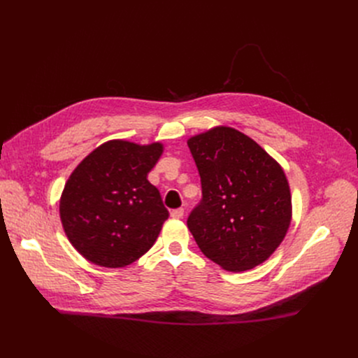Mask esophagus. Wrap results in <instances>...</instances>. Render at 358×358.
<instances>
[{
    "label": "esophagus",
    "mask_w": 358,
    "mask_h": 358,
    "mask_svg": "<svg viewBox=\"0 0 358 358\" xmlns=\"http://www.w3.org/2000/svg\"><path fill=\"white\" fill-rule=\"evenodd\" d=\"M184 216V209H174L173 212H171V217H174V219H181Z\"/></svg>",
    "instance_id": "34e87169"
}]
</instances>
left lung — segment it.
Returning a JSON list of instances; mask_svg holds the SVG:
<instances>
[{"label":"left lung","mask_w":358,"mask_h":358,"mask_svg":"<svg viewBox=\"0 0 358 358\" xmlns=\"http://www.w3.org/2000/svg\"><path fill=\"white\" fill-rule=\"evenodd\" d=\"M187 145L201 182V200L187 217L199 248L229 271L264 262L286 236L292 219L285 171L232 127H215Z\"/></svg>","instance_id":"left-lung-1"}]
</instances>
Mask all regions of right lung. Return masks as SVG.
<instances>
[{"label": "right lung", "mask_w": 358, "mask_h": 358, "mask_svg": "<svg viewBox=\"0 0 358 358\" xmlns=\"http://www.w3.org/2000/svg\"><path fill=\"white\" fill-rule=\"evenodd\" d=\"M161 154V143L110 141L75 168L59 212L69 242L88 261L119 268L154 245L168 210L146 177Z\"/></svg>", "instance_id": "1"}]
</instances>
